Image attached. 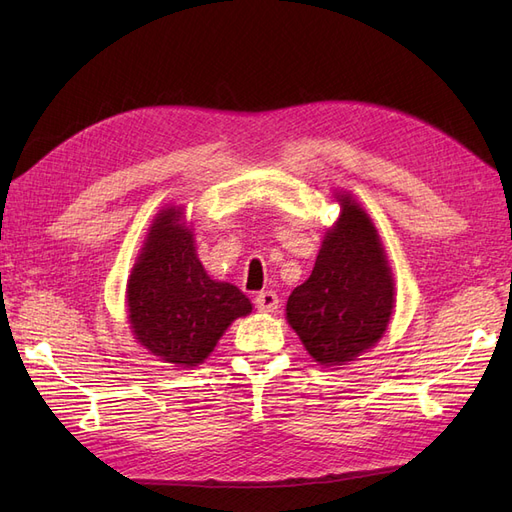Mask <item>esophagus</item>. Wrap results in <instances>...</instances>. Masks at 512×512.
Instances as JSON below:
<instances>
[{
	"label": "esophagus",
	"mask_w": 512,
	"mask_h": 512,
	"mask_svg": "<svg viewBox=\"0 0 512 512\" xmlns=\"http://www.w3.org/2000/svg\"><path fill=\"white\" fill-rule=\"evenodd\" d=\"M254 303L260 312H275L277 305H280V299H277V294L273 290H265V292L256 294Z\"/></svg>",
	"instance_id": "obj_1"
}]
</instances>
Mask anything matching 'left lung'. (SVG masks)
Instances as JSON below:
<instances>
[{
  "instance_id": "left-lung-1",
  "label": "left lung",
  "mask_w": 512,
  "mask_h": 512,
  "mask_svg": "<svg viewBox=\"0 0 512 512\" xmlns=\"http://www.w3.org/2000/svg\"><path fill=\"white\" fill-rule=\"evenodd\" d=\"M324 235L312 275L292 290L286 320L320 365H344L374 346L393 314V273L378 230L348 194Z\"/></svg>"
}]
</instances>
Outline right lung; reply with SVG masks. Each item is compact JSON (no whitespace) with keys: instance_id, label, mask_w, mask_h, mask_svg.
Returning <instances> with one entry per match:
<instances>
[{"instance_id":"1","label":"right lung","mask_w":512,"mask_h":512,"mask_svg":"<svg viewBox=\"0 0 512 512\" xmlns=\"http://www.w3.org/2000/svg\"><path fill=\"white\" fill-rule=\"evenodd\" d=\"M181 215L170 207L153 220L128 280V320L138 344L160 361L196 367L252 303L237 286L211 280Z\"/></svg>"}]
</instances>
